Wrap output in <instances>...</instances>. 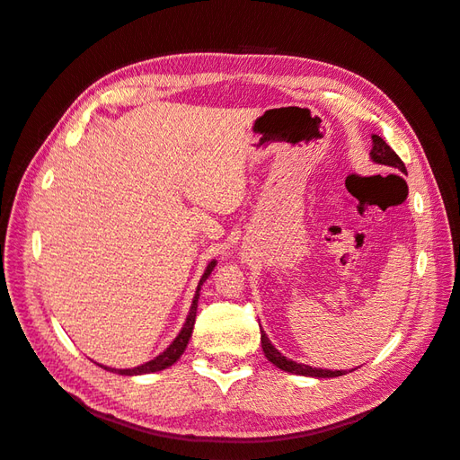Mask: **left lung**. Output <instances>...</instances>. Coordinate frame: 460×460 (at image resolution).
<instances>
[{
    "mask_svg": "<svg viewBox=\"0 0 460 460\" xmlns=\"http://www.w3.org/2000/svg\"><path fill=\"white\" fill-rule=\"evenodd\" d=\"M370 157L374 163H380V164H387V166H394V169L401 171V172H407L405 169V163L399 159L397 153L389 147L380 136L372 134V151H370ZM261 345H262V351L264 357H267L272 365H276L278 368H282L286 372L291 374H301V376H313V378H336V376H343L347 374L345 370H323V368H313L307 365H299L296 360H291L288 357H284L280 351L276 349V347L270 343V340L267 338V333L261 328Z\"/></svg>",
    "mask_w": 460,
    "mask_h": 460,
    "instance_id": "obj_1",
    "label": "left lung"
}]
</instances>
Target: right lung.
Segmentation results:
<instances>
[{
    "label": "right lung",
    "instance_id": "right-lung-1",
    "mask_svg": "<svg viewBox=\"0 0 460 460\" xmlns=\"http://www.w3.org/2000/svg\"><path fill=\"white\" fill-rule=\"evenodd\" d=\"M215 264H217V261H211V262H208V267L205 269V272H203V276H201V280H199V286H198V289H196V296H193L191 307H190V314H188V318H186V323H184L182 330H180V333H178V336L174 338V341H172L169 347H166V349H164L161 355H157L155 358L149 360V363L140 365V367H136V368H109V367H103V368H105V370H109V372L122 374V376H136V374L159 372V370H164V368L172 367V365L176 363V360L180 358V355H182V353L186 351L188 341H190V338H191V332H193V324H196V313H198L199 289H201V286H203V282L207 280V278L211 276V272H213V269H215Z\"/></svg>",
    "mask_w": 460,
    "mask_h": 460
}]
</instances>
